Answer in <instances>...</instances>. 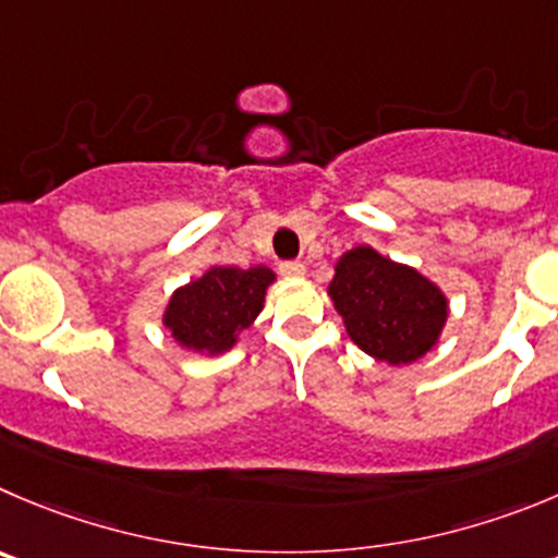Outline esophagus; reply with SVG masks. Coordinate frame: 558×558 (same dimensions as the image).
Returning a JSON list of instances; mask_svg holds the SVG:
<instances>
[{
    "label": "esophagus",
    "mask_w": 558,
    "mask_h": 558,
    "mask_svg": "<svg viewBox=\"0 0 558 558\" xmlns=\"http://www.w3.org/2000/svg\"><path fill=\"white\" fill-rule=\"evenodd\" d=\"M304 263L301 259H282L279 263V274L282 276H304Z\"/></svg>",
    "instance_id": "1"
}]
</instances>
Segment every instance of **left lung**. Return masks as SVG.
<instances>
[{
    "label": "left lung",
    "mask_w": 558,
    "mask_h": 558,
    "mask_svg": "<svg viewBox=\"0 0 558 558\" xmlns=\"http://www.w3.org/2000/svg\"><path fill=\"white\" fill-rule=\"evenodd\" d=\"M328 295L344 328L378 362L411 364L422 359L447 323V299L408 265L359 246L337 263Z\"/></svg>",
    "instance_id": "8db88e82"
}]
</instances>
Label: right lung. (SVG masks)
<instances>
[{"label":"right lung","instance_id":"obj_1","mask_svg":"<svg viewBox=\"0 0 558 558\" xmlns=\"http://www.w3.org/2000/svg\"><path fill=\"white\" fill-rule=\"evenodd\" d=\"M274 282V270L210 268L203 279L185 284L169 301L163 326L183 348L199 353H225L238 333L252 326L263 310L265 288Z\"/></svg>","mask_w":558,"mask_h":558}]
</instances>
